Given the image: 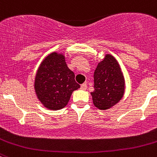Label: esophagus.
Segmentation results:
<instances>
[{"label": "esophagus", "mask_w": 157, "mask_h": 157, "mask_svg": "<svg viewBox=\"0 0 157 157\" xmlns=\"http://www.w3.org/2000/svg\"><path fill=\"white\" fill-rule=\"evenodd\" d=\"M87 88V85L86 83H83V84H82L81 85V89L82 90H86Z\"/></svg>", "instance_id": "esophagus-1"}]
</instances>
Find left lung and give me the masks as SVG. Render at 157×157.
I'll use <instances>...</instances> for the list:
<instances>
[{"instance_id": "left-lung-1", "label": "left lung", "mask_w": 157, "mask_h": 157, "mask_svg": "<svg viewBox=\"0 0 157 157\" xmlns=\"http://www.w3.org/2000/svg\"><path fill=\"white\" fill-rule=\"evenodd\" d=\"M93 102L98 109L106 110L123 98L125 82L117 60L110 54L98 63L94 74Z\"/></svg>"}]
</instances>
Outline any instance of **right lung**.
Here are the masks:
<instances>
[{"label": "right lung", "instance_id": "obj_1", "mask_svg": "<svg viewBox=\"0 0 157 157\" xmlns=\"http://www.w3.org/2000/svg\"><path fill=\"white\" fill-rule=\"evenodd\" d=\"M79 87L75 80L74 72L67 67L62 54H49L41 63L36 74V94L48 109L59 110L64 108L72 92Z\"/></svg>", "mask_w": 157, "mask_h": 157}]
</instances>
